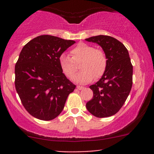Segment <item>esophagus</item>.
<instances>
[{
	"label": "esophagus",
	"instance_id": "obj_1",
	"mask_svg": "<svg viewBox=\"0 0 154 154\" xmlns=\"http://www.w3.org/2000/svg\"><path fill=\"white\" fill-rule=\"evenodd\" d=\"M83 88H84V87H83V86H77V89H78V90H81V89H83Z\"/></svg>",
	"mask_w": 154,
	"mask_h": 154
}]
</instances>
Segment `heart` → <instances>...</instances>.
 Returning <instances> with one entry per match:
<instances>
[{"label":"heart","instance_id":"1","mask_svg":"<svg viewBox=\"0 0 154 154\" xmlns=\"http://www.w3.org/2000/svg\"><path fill=\"white\" fill-rule=\"evenodd\" d=\"M71 57L66 54L59 57V65L62 71L68 77H71L77 70V63H80L82 69L73 77L76 83H87L94 79L100 78L106 71L107 57L104 51L97 49L86 43H79L70 51Z\"/></svg>","mask_w":154,"mask_h":154}]
</instances>
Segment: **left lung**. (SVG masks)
I'll list each match as a JSON object with an SVG mask.
<instances>
[{
	"label": "left lung",
	"mask_w": 154,
	"mask_h": 154,
	"mask_svg": "<svg viewBox=\"0 0 154 154\" xmlns=\"http://www.w3.org/2000/svg\"><path fill=\"white\" fill-rule=\"evenodd\" d=\"M86 40L103 48L108 61L101 78L89 86L93 97L87 102L86 108L95 117H109L120 110L133 85V66L128 51L121 42L109 35H96Z\"/></svg>",
	"instance_id": "left-lung-1"
}]
</instances>
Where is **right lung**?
Listing matches in <instances>:
<instances>
[{"mask_svg":"<svg viewBox=\"0 0 154 154\" xmlns=\"http://www.w3.org/2000/svg\"><path fill=\"white\" fill-rule=\"evenodd\" d=\"M50 35L34 38L24 46L15 66V86L25 109L33 117L51 121L63 111L76 86L62 71L59 57L74 45Z\"/></svg>","mask_w":154,"mask_h":154,"instance_id":"right-lung-1","label":"right lung"}]
</instances>
